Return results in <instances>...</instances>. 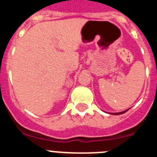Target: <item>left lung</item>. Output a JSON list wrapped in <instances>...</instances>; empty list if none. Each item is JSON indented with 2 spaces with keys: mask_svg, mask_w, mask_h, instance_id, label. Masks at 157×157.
<instances>
[{
  "mask_svg": "<svg viewBox=\"0 0 157 157\" xmlns=\"http://www.w3.org/2000/svg\"><path fill=\"white\" fill-rule=\"evenodd\" d=\"M128 109H127V110H125V111H123V112H119V113H113L112 114H115V115H118V114H123V113H125V112H127Z\"/></svg>",
  "mask_w": 157,
  "mask_h": 157,
  "instance_id": "1",
  "label": "left lung"
}]
</instances>
